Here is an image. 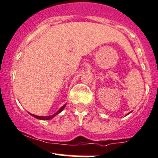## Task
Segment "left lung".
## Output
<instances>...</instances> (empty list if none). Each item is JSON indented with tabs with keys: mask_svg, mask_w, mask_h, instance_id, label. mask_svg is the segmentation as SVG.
I'll return each mask as SVG.
<instances>
[{
	"mask_svg": "<svg viewBox=\"0 0 158 158\" xmlns=\"http://www.w3.org/2000/svg\"><path fill=\"white\" fill-rule=\"evenodd\" d=\"M128 114H129V113H128Z\"/></svg>",
	"mask_w": 158,
	"mask_h": 158,
	"instance_id": "1",
	"label": "left lung"
}]
</instances>
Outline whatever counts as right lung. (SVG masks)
<instances>
[{
	"instance_id": "right-lung-1",
	"label": "right lung",
	"mask_w": 158,
	"mask_h": 158,
	"mask_svg": "<svg viewBox=\"0 0 158 158\" xmlns=\"http://www.w3.org/2000/svg\"><path fill=\"white\" fill-rule=\"evenodd\" d=\"M66 104H65L64 106H62V107L60 108V109H59L58 111H57L55 113V114H52V115H48V116H38V115H35V114H31V113H30V115L33 116V117H34V118H36L40 119V120H49V119H52V118H54L56 115H57V114H60V113L61 112V111H63V110L65 109V107H66Z\"/></svg>"
}]
</instances>
